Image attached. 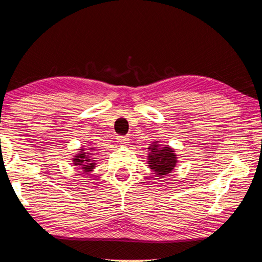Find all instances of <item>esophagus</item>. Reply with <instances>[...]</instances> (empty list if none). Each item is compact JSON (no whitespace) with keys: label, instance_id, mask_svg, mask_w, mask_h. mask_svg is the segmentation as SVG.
Here are the masks:
<instances>
[{"label":"esophagus","instance_id":"1","mask_svg":"<svg viewBox=\"0 0 262 262\" xmlns=\"http://www.w3.org/2000/svg\"><path fill=\"white\" fill-rule=\"evenodd\" d=\"M118 143L121 145H126L128 143V137L127 136H118Z\"/></svg>","mask_w":262,"mask_h":262}]
</instances>
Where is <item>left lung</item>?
Wrapping results in <instances>:
<instances>
[{
  "label": "left lung",
  "mask_w": 262,
  "mask_h": 262,
  "mask_svg": "<svg viewBox=\"0 0 262 262\" xmlns=\"http://www.w3.org/2000/svg\"><path fill=\"white\" fill-rule=\"evenodd\" d=\"M151 153H148V167L153 171L157 172L159 177L167 176L176 166L177 158L173 153L172 148L169 146L160 147L157 142L153 143V145L148 147Z\"/></svg>",
  "instance_id": "left-lung-1"
}]
</instances>
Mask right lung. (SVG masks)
<instances>
[{"instance_id": "add662e5", "label": "right lung", "mask_w": 262, "mask_h": 262, "mask_svg": "<svg viewBox=\"0 0 262 262\" xmlns=\"http://www.w3.org/2000/svg\"><path fill=\"white\" fill-rule=\"evenodd\" d=\"M90 156H92L91 153H86L84 152V148H81L79 155H77L74 159V166H78L84 172L92 171V169L95 167V163Z\"/></svg>"}]
</instances>
